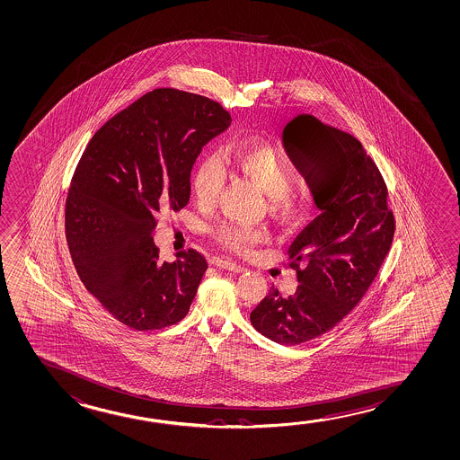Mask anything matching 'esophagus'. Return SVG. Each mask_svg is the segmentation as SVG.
Here are the masks:
<instances>
[{
	"label": "esophagus",
	"instance_id": "1",
	"mask_svg": "<svg viewBox=\"0 0 460 460\" xmlns=\"http://www.w3.org/2000/svg\"><path fill=\"white\" fill-rule=\"evenodd\" d=\"M214 265H216V267L224 268V270H228V271H234V273H243V271H246V268L243 267V265H238V263H234V261H222V259H216Z\"/></svg>",
	"mask_w": 460,
	"mask_h": 460
}]
</instances>
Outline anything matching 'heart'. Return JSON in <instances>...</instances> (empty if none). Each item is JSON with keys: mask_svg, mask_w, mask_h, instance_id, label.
<instances>
[{"mask_svg": "<svg viewBox=\"0 0 460 460\" xmlns=\"http://www.w3.org/2000/svg\"><path fill=\"white\" fill-rule=\"evenodd\" d=\"M226 170L251 179L261 192L267 193L268 208L282 224H296L308 217L313 209L311 193L292 184L294 170L278 147L261 139H246L226 152L224 162L208 155L199 162L193 176V193L199 205L211 206L217 201L226 182ZM213 236L222 246L236 254H247L267 240L261 226L222 222L213 228Z\"/></svg>", "mask_w": 460, "mask_h": 460, "instance_id": "heart-1", "label": "heart"}]
</instances>
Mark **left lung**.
Wrapping results in <instances>:
<instances>
[{
  "label": "left lung",
  "mask_w": 460,
  "mask_h": 460,
  "mask_svg": "<svg viewBox=\"0 0 460 460\" xmlns=\"http://www.w3.org/2000/svg\"><path fill=\"white\" fill-rule=\"evenodd\" d=\"M282 143L302 172L321 214L288 247L298 288H276L251 323L276 343L294 346L327 333L362 300L394 240L387 185L362 143L309 114L295 117Z\"/></svg>",
  "instance_id": "1"
}]
</instances>
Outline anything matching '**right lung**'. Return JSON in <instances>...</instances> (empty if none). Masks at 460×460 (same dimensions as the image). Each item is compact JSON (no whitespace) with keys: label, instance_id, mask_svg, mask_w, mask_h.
<instances>
[{"label":"right lung","instance_id":"add662e5","mask_svg":"<svg viewBox=\"0 0 460 460\" xmlns=\"http://www.w3.org/2000/svg\"><path fill=\"white\" fill-rule=\"evenodd\" d=\"M217 102L155 89L111 117L75 166L65 230L77 275L119 323L158 330L184 319L206 259L195 249L162 261L152 232L162 213L190 199L201 147L228 128Z\"/></svg>","mask_w":460,"mask_h":460}]
</instances>
